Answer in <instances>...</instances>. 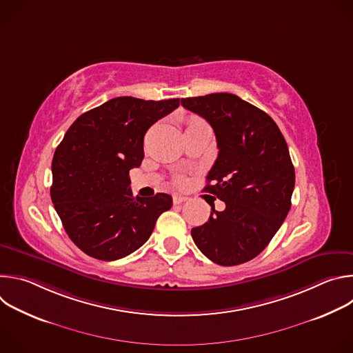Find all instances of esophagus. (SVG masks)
<instances>
[{
    "mask_svg": "<svg viewBox=\"0 0 353 353\" xmlns=\"http://www.w3.org/2000/svg\"><path fill=\"white\" fill-rule=\"evenodd\" d=\"M188 199H190V198L185 196V195H180V194L173 195V203H174V204H183V203H185V201H188Z\"/></svg>",
    "mask_w": 353,
    "mask_h": 353,
    "instance_id": "esophagus-1",
    "label": "esophagus"
}]
</instances>
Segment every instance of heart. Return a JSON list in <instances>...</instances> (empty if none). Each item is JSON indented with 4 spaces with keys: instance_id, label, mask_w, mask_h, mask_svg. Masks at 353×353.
Wrapping results in <instances>:
<instances>
[{
    "instance_id": "1",
    "label": "heart",
    "mask_w": 353,
    "mask_h": 353,
    "mask_svg": "<svg viewBox=\"0 0 353 353\" xmlns=\"http://www.w3.org/2000/svg\"><path fill=\"white\" fill-rule=\"evenodd\" d=\"M198 121H203V120L195 119V117L190 119V120H188V127H190V125H192V124H195V123H198ZM183 181H184V177H183V176H177V177H176V183H177V184H181Z\"/></svg>"
}]
</instances>
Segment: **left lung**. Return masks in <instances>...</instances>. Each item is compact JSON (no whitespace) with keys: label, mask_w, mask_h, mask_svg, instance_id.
Listing matches in <instances>:
<instances>
[{"label":"left lung","mask_w":353,"mask_h":353,"mask_svg":"<svg viewBox=\"0 0 353 353\" xmlns=\"http://www.w3.org/2000/svg\"><path fill=\"white\" fill-rule=\"evenodd\" d=\"M181 105L215 131L219 154L204 191L226 205L221 212L212 207L208 222L191 229L192 240L219 265L247 263L268 245L290 210L294 168L286 141L265 112L236 94L185 97Z\"/></svg>","instance_id":"8db88e82"}]
</instances>
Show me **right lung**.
Returning <instances> with one entry per match:
<instances>
[{"label":"right lung","mask_w":353,"mask_h":353,"mask_svg":"<svg viewBox=\"0 0 353 353\" xmlns=\"http://www.w3.org/2000/svg\"><path fill=\"white\" fill-rule=\"evenodd\" d=\"M180 105V99H110L81 114L57 146L50 188L70 239L85 254L114 261L152 234L172 196H132L130 170L143 159L148 128Z\"/></svg>","instance_id":"right-lung-1"}]
</instances>
